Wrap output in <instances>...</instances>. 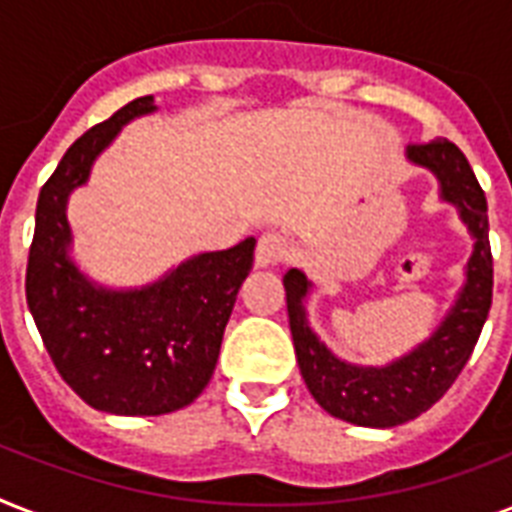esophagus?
Returning <instances> with one entry per match:
<instances>
[{
	"mask_svg": "<svg viewBox=\"0 0 512 512\" xmlns=\"http://www.w3.org/2000/svg\"><path fill=\"white\" fill-rule=\"evenodd\" d=\"M289 252V241L276 231H268L260 236L255 249V263L257 268H268V265L281 263Z\"/></svg>",
	"mask_w": 512,
	"mask_h": 512,
	"instance_id": "esophagus-1",
	"label": "esophagus"
}]
</instances>
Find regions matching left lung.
<instances>
[{
    "mask_svg": "<svg viewBox=\"0 0 512 512\" xmlns=\"http://www.w3.org/2000/svg\"><path fill=\"white\" fill-rule=\"evenodd\" d=\"M406 162L433 172L438 199L457 209L473 239L460 292L425 340L382 366L350 364L319 340L308 321L305 305L316 284L300 268L284 273L289 332L305 385L324 412L361 428H396L428 412L468 364L492 308L494 268L486 196L468 159L449 140H430L406 148Z\"/></svg>",
    "mask_w": 512,
    "mask_h": 512,
    "instance_id": "1",
    "label": "left lung"
}]
</instances>
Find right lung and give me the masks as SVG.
<instances>
[{
  "label": "right lung",
  "mask_w": 512,
  "mask_h": 512,
  "mask_svg": "<svg viewBox=\"0 0 512 512\" xmlns=\"http://www.w3.org/2000/svg\"><path fill=\"white\" fill-rule=\"evenodd\" d=\"M154 111V95L132 100L68 148L39 191L26 268L28 311L60 377L84 404L124 417L175 412L201 396L257 244L249 236L193 255L143 287H106L82 271L68 199L122 127Z\"/></svg>",
  "instance_id": "obj_1"
}]
</instances>
